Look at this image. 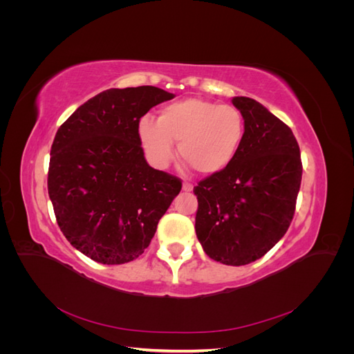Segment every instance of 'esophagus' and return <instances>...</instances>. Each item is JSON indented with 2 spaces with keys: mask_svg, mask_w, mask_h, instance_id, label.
<instances>
[{
  "mask_svg": "<svg viewBox=\"0 0 354 354\" xmlns=\"http://www.w3.org/2000/svg\"><path fill=\"white\" fill-rule=\"evenodd\" d=\"M183 190H185V192H190V190H194V185L189 183V181H185V183H183Z\"/></svg>",
  "mask_w": 354,
  "mask_h": 354,
  "instance_id": "obj_1",
  "label": "esophagus"
}]
</instances>
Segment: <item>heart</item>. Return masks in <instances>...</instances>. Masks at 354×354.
<instances>
[{"label":"heart","instance_id":"b5f03b06","mask_svg":"<svg viewBox=\"0 0 354 354\" xmlns=\"http://www.w3.org/2000/svg\"><path fill=\"white\" fill-rule=\"evenodd\" d=\"M137 136L146 156L165 168L178 153L196 173L217 174L236 158L245 136V121L232 104L189 97L164 106L158 120L145 115L137 122Z\"/></svg>","mask_w":354,"mask_h":354}]
</instances>
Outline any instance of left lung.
I'll return each mask as SVG.
<instances>
[{"instance_id":"1","label":"left lung","mask_w":354,"mask_h":354,"mask_svg":"<svg viewBox=\"0 0 354 354\" xmlns=\"http://www.w3.org/2000/svg\"><path fill=\"white\" fill-rule=\"evenodd\" d=\"M232 103L243 116L245 136L233 162L202 180L195 230L209 259L245 266L270 251L292 221L301 185V156L286 124L254 99Z\"/></svg>"}]
</instances>
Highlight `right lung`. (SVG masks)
<instances>
[{
	"mask_svg": "<svg viewBox=\"0 0 354 354\" xmlns=\"http://www.w3.org/2000/svg\"><path fill=\"white\" fill-rule=\"evenodd\" d=\"M152 85L111 88L60 125L50 152L48 196L73 248L102 264L142 255L181 181L146 162L137 122L174 99Z\"/></svg>",
	"mask_w": 354,
	"mask_h": 354,
	"instance_id": "right-lung-1",
	"label": "right lung"
}]
</instances>
